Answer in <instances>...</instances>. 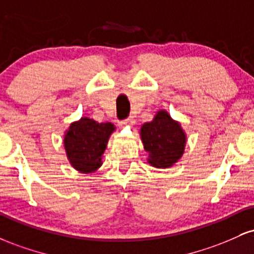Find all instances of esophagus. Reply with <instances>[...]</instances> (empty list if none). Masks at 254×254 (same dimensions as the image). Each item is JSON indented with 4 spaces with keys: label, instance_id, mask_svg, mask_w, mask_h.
<instances>
[{
    "label": "esophagus",
    "instance_id": "esophagus-1",
    "mask_svg": "<svg viewBox=\"0 0 254 254\" xmlns=\"http://www.w3.org/2000/svg\"><path fill=\"white\" fill-rule=\"evenodd\" d=\"M133 118L132 117H129L127 119H125V121H123V122H121V125H131V124H133Z\"/></svg>",
    "mask_w": 254,
    "mask_h": 254
}]
</instances>
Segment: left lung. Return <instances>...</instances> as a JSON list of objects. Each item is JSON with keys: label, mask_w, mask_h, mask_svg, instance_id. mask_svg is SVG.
Here are the masks:
<instances>
[{"label": "left lung", "mask_w": 254, "mask_h": 254, "mask_svg": "<svg viewBox=\"0 0 254 254\" xmlns=\"http://www.w3.org/2000/svg\"><path fill=\"white\" fill-rule=\"evenodd\" d=\"M148 162L156 168H170L183 156L186 133L179 122L166 110H159L153 121L144 123L139 130Z\"/></svg>", "instance_id": "left-lung-1"}]
</instances>
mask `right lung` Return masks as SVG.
<instances>
[{
	"instance_id": "obj_1",
	"label": "right lung",
	"mask_w": 254,
	"mask_h": 254,
	"mask_svg": "<svg viewBox=\"0 0 254 254\" xmlns=\"http://www.w3.org/2000/svg\"><path fill=\"white\" fill-rule=\"evenodd\" d=\"M116 127L110 122L98 123L94 119L81 117L72 122L64 132L66 157L80 173H93L103 165V154Z\"/></svg>"
}]
</instances>
